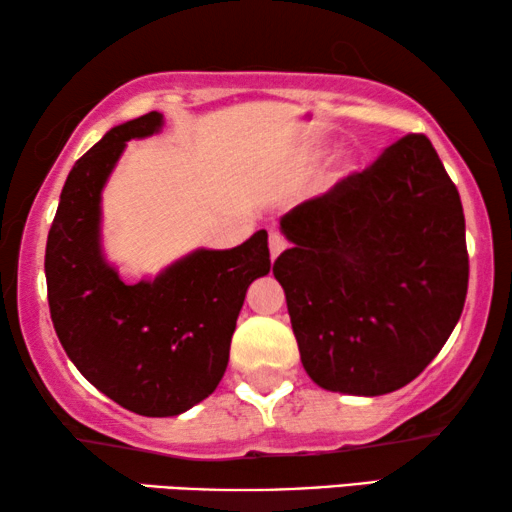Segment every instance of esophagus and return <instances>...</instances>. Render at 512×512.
<instances>
[{"instance_id":"34e87169","label":"esophagus","mask_w":512,"mask_h":512,"mask_svg":"<svg viewBox=\"0 0 512 512\" xmlns=\"http://www.w3.org/2000/svg\"><path fill=\"white\" fill-rule=\"evenodd\" d=\"M287 248V241L280 236L278 232H271L269 234V253H271V259H276L283 250Z\"/></svg>"}]
</instances>
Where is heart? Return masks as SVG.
Segmentation results:
<instances>
[{"label": "heart", "instance_id": "heart-1", "mask_svg": "<svg viewBox=\"0 0 512 512\" xmlns=\"http://www.w3.org/2000/svg\"><path fill=\"white\" fill-rule=\"evenodd\" d=\"M352 167H355V164H352V160H350L348 155H338L336 162H334V176L341 178L345 174H350Z\"/></svg>", "mask_w": 512, "mask_h": 512}]
</instances>
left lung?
<instances>
[{"mask_svg":"<svg viewBox=\"0 0 512 512\" xmlns=\"http://www.w3.org/2000/svg\"><path fill=\"white\" fill-rule=\"evenodd\" d=\"M285 290L301 364L329 392L380 397L408 385L464 311L462 199L424 134L280 218Z\"/></svg>","mask_w":512,"mask_h":512,"instance_id":"1","label":"left lung"}]
</instances>
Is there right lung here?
<instances>
[{
	"mask_svg": "<svg viewBox=\"0 0 512 512\" xmlns=\"http://www.w3.org/2000/svg\"><path fill=\"white\" fill-rule=\"evenodd\" d=\"M162 113L109 129L69 171L46 243L53 327L76 369L122 408L171 417L213 394L253 280L271 269L259 229L229 250L199 248L127 285L102 250V190L127 141L162 129Z\"/></svg>",
	"mask_w": 512,
	"mask_h": 512,
	"instance_id": "1",
	"label": "right lung"
}]
</instances>
